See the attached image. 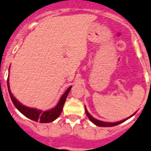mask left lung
Returning a JSON list of instances; mask_svg holds the SVG:
<instances>
[{
	"instance_id": "left-lung-1",
	"label": "left lung",
	"mask_w": 151,
	"mask_h": 151,
	"mask_svg": "<svg viewBox=\"0 0 151 151\" xmlns=\"http://www.w3.org/2000/svg\"><path fill=\"white\" fill-rule=\"evenodd\" d=\"M85 112H86V114H87L88 117L89 118V120L91 121V122L93 123V124H95L96 125H97V126H99V127H112V126H115V125H117V124H122V122H125L126 120H128L129 118H130V117H132V116H133L135 114H136V112H135L133 114H132L131 116H129V117H127V118H125V119L124 120H122V121H120V122H102V121H99V120L98 119H96L95 117H93L92 116V115L90 114L89 113H88V111L87 108H86V106H85Z\"/></svg>"
}]
</instances>
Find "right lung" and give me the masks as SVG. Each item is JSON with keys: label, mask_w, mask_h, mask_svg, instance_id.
<instances>
[{"label": "right lung", "mask_w": 151, "mask_h": 151, "mask_svg": "<svg viewBox=\"0 0 151 151\" xmlns=\"http://www.w3.org/2000/svg\"><path fill=\"white\" fill-rule=\"evenodd\" d=\"M9 69H10V67H9ZM7 82H8V92H9V95H10L11 99L12 101L14 106L17 108V110L20 113H22L24 116L28 117L29 119L33 120L34 122H39L41 123H49V122L55 121L56 118L59 117V115H60L62 110H63V105L66 99V97L68 96L69 92H70L71 88H72V86H70L66 89V92H64L63 95L62 96L60 99H59V103H57V105L55 107L52 108L50 110L44 111L42 110H39V109H36V108H32L24 106L20 102H19L15 97L13 96L12 93L11 92L10 85H9V76H8Z\"/></svg>", "instance_id": "obj_1"}]
</instances>
